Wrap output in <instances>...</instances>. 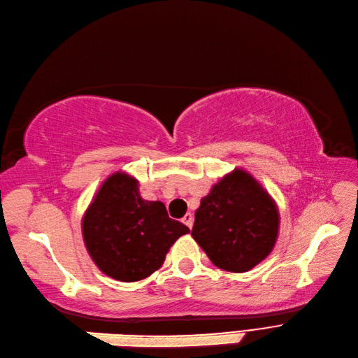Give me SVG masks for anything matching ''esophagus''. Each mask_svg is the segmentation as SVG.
<instances>
[{
    "label": "esophagus",
    "mask_w": 358,
    "mask_h": 358,
    "mask_svg": "<svg viewBox=\"0 0 358 358\" xmlns=\"http://www.w3.org/2000/svg\"><path fill=\"white\" fill-rule=\"evenodd\" d=\"M182 224H185L187 228H192V225H194V215L186 213L185 217H182Z\"/></svg>",
    "instance_id": "34e87169"
}]
</instances>
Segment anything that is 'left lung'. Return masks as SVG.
Wrapping results in <instances>:
<instances>
[{
  "label": "left lung",
  "instance_id": "1",
  "mask_svg": "<svg viewBox=\"0 0 358 358\" xmlns=\"http://www.w3.org/2000/svg\"><path fill=\"white\" fill-rule=\"evenodd\" d=\"M278 230L273 198L250 172L236 168L201 199L192 237L219 269L248 272L272 252Z\"/></svg>",
  "mask_w": 358,
  "mask_h": 358
}]
</instances>
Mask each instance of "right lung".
<instances>
[{
	"label": "right lung",
	"mask_w": 358,
	"mask_h": 358,
	"mask_svg": "<svg viewBox=\"0 0 358 358\" xmlns=\"http://www.w3.org/2000/svg\"><path fill=\"white\" fill-rule=\"evenodd\" d=\"M81 233L101 272L133 282L159 271L171 246L189 228L171 219L160 201L143 199L139 181L117 171L99 186L83 215Z\"/></svg>",
	"instance_id": "right-lung-1"
}]
</instances>
